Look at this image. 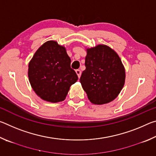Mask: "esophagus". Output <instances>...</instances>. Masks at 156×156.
Segmentation results:
<instances>
[{
    "label": "esophagus",
    "mask_w": 156,
    "mask_h": 156,
    "mask_svg": "<svg viewBox=\"0 0 156 156\" xmlns=\"http://www.w3.org/2000/svg\"><path fill=\"white\" fill-rule=\"evenodd\" d=\"M76 73H77L78 78H80V76H81V71L79 70V69H76Z\"/></svg>",
    "instance_id": "34e87169"
}]
</instances>
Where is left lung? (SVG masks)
<instances>
[{"label":"left lung","mask_w":156,"mask_h":156,"mask_svg":"<svg viewBox=\"0 0 156 156\" xmlns=\"http://www.w3.org/2000/svg\"><path fill=\"white\" fill-rule=\"evenodd\" d=\"M86 69L80 82L89 100L95 105L112 102L125 84V70L114 50L105 44L87 49Z\"/></svg>","instance_id":"1"}]
</instances>
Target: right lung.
Masks as SVG:
<instances>
[{
	"instance_id": "add662e5",
	"label": "right lung",
	"mask_w": 156,
	"mask_h": 156,
	"mask_svg": "<svg viewBox=\"0 0 156 156\" xmlns=\"http://www.w3.org/2000/svg\"><path fill=\"white\" fill-rule=\"evenodd\" d=\"M28 77L35 93L51 102L63 101L78 78L65 47L54 41L44 43L34 54L29 63Z\"/></svg>"
}]
</instances>
